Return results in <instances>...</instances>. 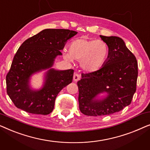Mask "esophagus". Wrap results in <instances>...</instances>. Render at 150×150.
I'll list each match as a JSON object with an SVG mask.
<instances>
[{"instance_id": "1", "label": "esophagus", "mask_w": 150, "mask_h": 150, "mask_svg": "<svg viewBox=\"0 0 150 150\" xmlns=\"http://www.w3.org/2000/svg\"><path fill=\"white\" fill-rule=\"evenodd\" d=\"M73 79H74V81H79V80L81 79V75L79 74H77V73H75L73 76Z\"/></svg>"}]
</instances>
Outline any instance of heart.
I'll return each mask as SVG.
<instances>
[{"mask_svg":"<svg viewBox=\"0 0 150 150\" xmlns=\"http://www.w3.org/2000/svg\"><path fill=\"white\" fill-rule=\"evenodd\" d=\"M109 50L107 44L102 40H87L81 38L73 40L69 47V52H63L65 60L80 61L82 68L87 72H94L106 63Z\"/></svg>","mask_w":150,"mask_h":150,"instance_id":"b5f03b06","label":"heart"}]
</instances>
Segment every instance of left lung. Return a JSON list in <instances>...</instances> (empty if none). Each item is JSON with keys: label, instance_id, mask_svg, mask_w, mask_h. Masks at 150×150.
I'll list each match as a JSON object with an SVG mask.
<instances>
[{"label": "left lung", "instance_id": "1", "mask_svg": "<svg viewBox=\"0 0 150 150\" xmlns=\"http://www.w3.org/2000/svg\"><path fill=\"white\" fill-rule=\"evenodd\" d=\"M109 50L99 70L82 74L78 81L79 108L88 116H102L122 110L132 102L136 91L138 63L122 38L100 35ZM106 93L105 98L98 95Z\"/></svg>", "mask_w": 150, "mask_h": 150}]
</instances>
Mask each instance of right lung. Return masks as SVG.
Wrapping results in <instances>:
<instances>
[{"label": "right lung", "instance_id": "add662e5", "mask_svg": "<svg viewBox=\"0 0 150 150\" xmlns=\"http://www.w3.org/2000/svg\"><path fill=\"white\" fill-rule=\"evenodd\" d=\"M77 34L68 29H44L22 43L13 57L6 76L7 93L15 106L32 114L48 115L61 89L72 82L74 70L52 68L67 40ZM48 69L40 90H33L30 77Z\"/></svg>", "mask_w": 150, "mask_h": 150}]
</instances>
